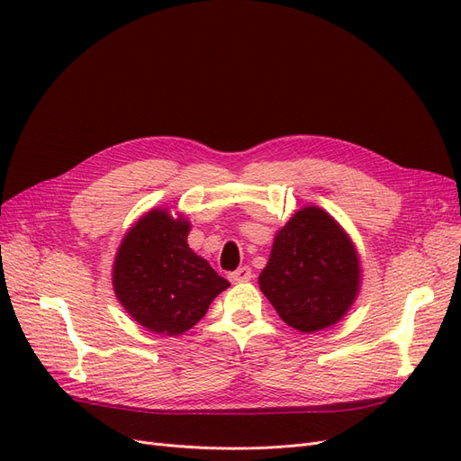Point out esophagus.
<instances>
[{"mask_svg":"<svg viewBox=\"0 0 461 461\" xmlns=\"http://www.w3.org/2000/svg\"><path fill=\"white\" fill-rule=\"evenodd\" d=\"M252 276H254V273H252V269H249V267H240V269H236V271H232L229 275L232 285H240V283L252 281Z\"/></svg>","mask_w":461,"mask_h":461,"instance_id":"esophagus-1","label":"esophagus"}]
</instances>
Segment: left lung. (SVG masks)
I'll return each mask as SVG.
<instances>
[{
	"mask_svg": "<svg viewBox=\"0 0 461 461\" xmlns=\"http://www.w3.org/2000/svg\"><path fill=\"white\" fill-rule=\"evenodd\" d=\"M359 273L350 236L323 209L308 205L276 232L259 288L286 325L317 332L350 310Z\"/></svg>",
	"mask_w": 461,
	"mask_h": 461,
	"instance_id": "left-lung-1",
	"label": "left lung"
}]
</instances>
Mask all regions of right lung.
<instances>
[{"mask_svg":"<svg viewBox=\"0 0 461 461\" xmlns=\"http://www.w3.org/2000/svg\"><path fill=\"white\" fill-rule=\"evenodd\" d=\"M190 222L151 209L124 234L113 263V290L134 321L178 337L207 313L230 283L188 248Z\"/></svg>","mask_w":461,"mask_h":461,"instance_id":"add662e5","label":"right lung"}]
</instances>
